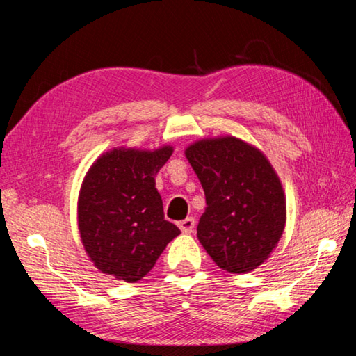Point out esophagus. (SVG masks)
<instances>
[{"label":"esophagus","instance_id":"34e87169","mask_svg":"<svg viewBox=\"0 0 356 356\" xmlns=\"http://www.w3.org/2000/svg\"><path fill=\"white\" fill-rule=\"evenodd\" d=\"M195 225H196V221H195V218H191V216H188V218H185L182 221H179L180 231L185 232V234H190V232L195 231Z\"/></svg>","mask_w":356,"mask_h":356}]
</instances>
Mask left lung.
Listing matches in <instances>:
<instances>
[{
  "label": "left lung",
  "instance_id": "obj_1",
  "mask_svg": "<svg viewBox=\"0 0 356 356\" xmlns=\"http://www.w3.org/2000/svg\"><path fill=\"white\" fill-rule=\"evenodd\" d=\"M207 207L197 238L220 268L248 273L280 242L286 197L265 155L234 136L202 140L185 150Z\"/></svg>",
  "mask_w": 356,
  "mask_h": 356
}]
</instances>
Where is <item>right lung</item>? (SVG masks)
<instances>
[{
    "label": "right lung",
    "mask_w": 356,
    "mask_h": 356,
    "mask_svg": "<svg viewBox=\"0 0 356 356\" xmlns=\"http://www.w3.org/2000/svg\"><path fill=\"white\" fill-rule=\"evenodd\" d=\"M172 147L114 149L91 166L78 200L84 250L102 273L135 282L144 278L180 231L165 220L155 176Z\"/></svg>",
    "instance_id": "right-lung-1"
}]
</instances>
